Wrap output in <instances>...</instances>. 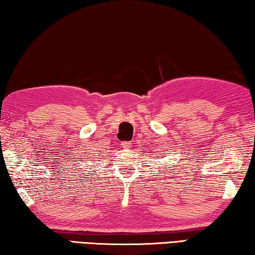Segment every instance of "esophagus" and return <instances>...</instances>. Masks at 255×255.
Wrapping results in <instances>:
<instances>
[{"mask_svg": "<svg viewBox=\"0 0 255 255\" xmlns=\"http://www.w3.org/2000/svg\"><path fill=\"white\" fill-rule=\"evenodd\" d=\"M130 146H131L130 141H123L122 143V147H124V148H129Z\"/></svg>", "mask_w": 255, "mask_h": 255, "instance_id": "1", "label": "esophagus"}]
</instances>
